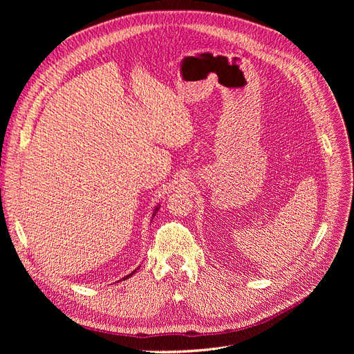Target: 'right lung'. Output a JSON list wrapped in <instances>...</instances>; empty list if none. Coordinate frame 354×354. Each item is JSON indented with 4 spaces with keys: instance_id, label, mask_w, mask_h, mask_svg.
<instances>
[{
    "instance_id": "add662e5",
    "label": "right lung",
    "mask_w": 354,
    "mask_h": 354,
    "mask_svg": "<svg viewBox=\"0 0 354 354\" xmlns=\"http://www.w3.org/2000/svg\"><path fill=\"white\" fill-rule=\"evenodd\" d=\"M158 209H159V207H156V208H155V211H153V216H155V214H156V211H158ZM135 272H136V270H135V271H133V272H130V274H129V275H126V277H124V278H123V280H126V278H129V277H132V275H133V274H135Z\"/></svg>"
}]
</instances>
